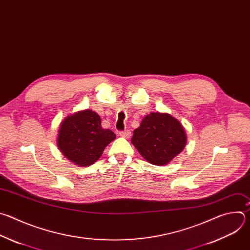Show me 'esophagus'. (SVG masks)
I'll return each instance as SVG.
<instances>
[{"instance_id": "34e87169", "label": "esophagus", "mask_w": 250, "mask_h": 250, "mask_svg": "<svg viewBox=\"0 0 250 250\" xmlns=\"http://www.w3.org/2000/svg\"><path fill=\"white\" fill-rule=\"evenodd\" d=\"M119 135H120V137H122V138H125V139H128V138H130V136H131V132L129 131V130H125V131H121L120 133H119Z\"/></svg>"}]
</instances>
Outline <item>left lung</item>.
I'll use <instances>...</instances> for the list:
<instances>
[{
    "mask_svg": "<svg viewBox=\"0 0 250 250\" xmlns=\"http://www.w3.org/2000/svg\"><path fill=\"white\" fill-rule=\"evenodd\" d=\"M131 142L146 162L163 167L183 151L187 136L182 124L170 114L151 112L134 130Z\"/></svg>",
    "mask_w": 250,
    "mask_h": 250,
    "instance_id": "1",
    "label": "left lung"
}]
</instances>
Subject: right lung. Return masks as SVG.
Listing matches in <instances>:
<instances>
[{"mask_svg": "<svg viewBox=\"0 0 250 250\" xmlns=\"http://www.w3.org/2000/svg\"><path fill=\"white\" fill-rule=\"evenodd\" d=\"M115 138L111 130L102 127V119L96 112L84 109L63 119L57 146L70 162L79 167H88L102 157L104 148Z\"/></svg>", "mask_w": 250, "mask_h": 250, "instance_id": "1", "label": "right lung"}]
</instances>
